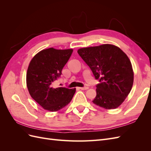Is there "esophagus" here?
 Returning <instances> with one entry per match:
<instances>
[{"instance_id": "34e87169", "label": "esophagus", "mask_w": 151, "mask_h": 151, "mask_svg": "<svg viewBox=\"0 0 151 151\" xmlns=\"http://www.w3.org/2000/svg\"><path fill=\"white\" fill-rule=\"evenodd\" d=\"M79 89L81 90H86V89H88L89 88L88 87H83V88H78Z\"/></svg>"}]
</instances>
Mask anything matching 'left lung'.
I'll return each instance as SVG.
<instances>
[{
  "label": "left lung",
  "instance_id": "obj_1",
  "mask_svg": "<svg viewBox=\"0 0 151 151\" xmlns=\"http://www.w3.org/2000/svg\"><path fill=\"white\" fill-rule=\"evenodd\" d=\"M77 53L100 82L93 103L106 109L120 106L134 83L133 68L125 53L111 44L79 48Z\"/></svg>",
  "mask_w": 151,
  "mask_h": 151
}]
</instances>
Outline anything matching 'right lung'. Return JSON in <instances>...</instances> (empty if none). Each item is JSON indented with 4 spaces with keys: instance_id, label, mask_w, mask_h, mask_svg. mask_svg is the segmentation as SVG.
Returning <instances> with one entry per match:
<instances>
[{
    "instance_id": "add662e5",
    "label": "right lung",
    "mask_w": 151,
    "mask_h": 151,
    "mask_svg": "<svg viewBox=\"0 0 151 151\" xmlns=\"http://www.w3.org/2000/svg\"><path fill=\"white\" fill-rule=\"evenodd\" d=\"M72 52V48H50L39 52L29 62L26 74L27 88L32 98L46 110H60L71 101L76 93V88L53 87Z\"/></svg>"
}]
</instances>
